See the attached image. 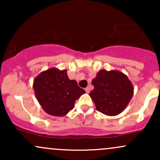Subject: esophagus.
I'll return each mask as SVG.
<instances>
[{
	"label": "esophagus",
	"instance_id": "34e87169",
	"mask_svg": "<svg viewBox=\"0 0 160 160\" xmlns=\"http://www.w3.org/2000/svg\"><path fill=\"white\" fill-rule=\"evenodd\" d=\"M85 91L86 92V93H89V87H86L85 89Z\"/></svg>",
	"mask_w": 160,
	"mask_h": 160
}]
</instances>
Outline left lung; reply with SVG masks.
Returning a JSON list of instances; mask_svg holds the SVG:
<instances>
[{
  "instance_id": "obj_1",
  "label": "left lung",
  "mask_w": 160,
  "mask_h": 160,
  "mask_svg": "<svg viewBox=\"0 0 160 160\" xmlns=\"http://www.w3.org/2000/svg\"><path fill=\"white\" fill-rule=\"evenodd\" d=\"M89 93L97 111L108 116L121 113L133 95V86L126 75L117 71L102 70L92 82Z\"/></svg>"
}]
</instances>
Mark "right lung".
<instances>
[{
	"label": "right lung",
	"mask_w": 160,
	"mask_h": 160,
	"mask_svg": "<svg viewBox=\"0 0 160 160\" xmlns=\"http://www.w3.org/2000/svg\"><path fill=\"white\" fill-rule=\"evenodd\" d=\"M67 71L51 68L34 79L33 88L41 107L49 114L61 117L74 107V102L85 93L78 82L69 80Z\"/></svg>",
	"instance_id": "1"
}]
</instances>
